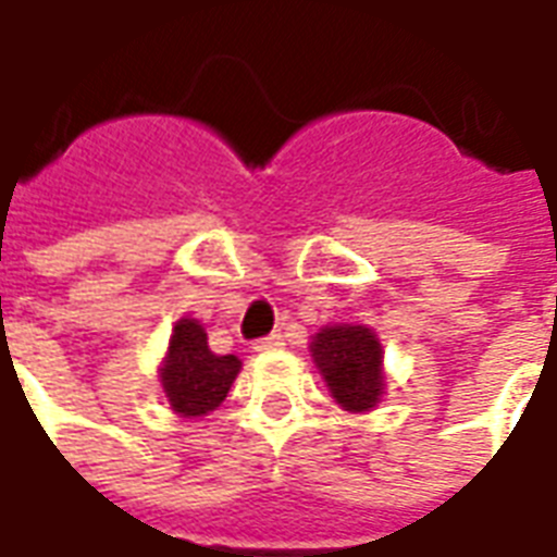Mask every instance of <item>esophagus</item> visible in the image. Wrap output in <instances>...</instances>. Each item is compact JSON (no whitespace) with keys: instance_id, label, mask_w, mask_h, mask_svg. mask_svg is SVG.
Wrapping results in <instances>:
<instances>
[{"instance_id":"obj_1","label":"esophagus","mask_w":557,"mask_h":557,"mask_svg":"<svg viewBox=\"0 0 557 557\" xmlns=\"http://www.w3.org/2000/svg\"><path fill=\"white\" fill-rule=\"evenodd\" d=\"M253 349L256 351H277V349H283V337H280V334H271V337L256 339Z\"/></svg>"}]
</instances>
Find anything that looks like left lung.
<instances>
[{
    "instance_id": "1",
    "label": "left lung",
    "mask_w": 557,
    "mask_h": 557,
    "mask_svg": "<svg viewBox=\"0 0 557 557\" xmlns=\"http://www.w3.org/2000/svg\"><path fill=\"white\" fill-rule=\"evenodd\" d=\"M310 355L331 397L349 414H367L385 397V349L373 327L325 325L310 339Z\"/></svg>"
}]
</instances>
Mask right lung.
<instances>
[{
  "instance_id": "obj_1",
  "label": "right lung",
  "mask_w": 557,
  "mask_h": 557,
  "mask_svg": "<svg viewBox=\"0 0 557 557\" xmlns=\"http://www.w3.org/2000/svg\"><path fill=\"white\" fill-rule=\"evenodd\" d=\"M242 373L235 355H214L208 349L206 327L196 319H178L172 325L170 346L158 367V379L170 409L178 418H202L214 411Z\"/></svg>"
}]
</instances>
